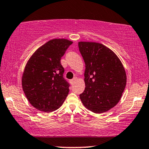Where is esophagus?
Here are the masks:
<instances>
[{
    "instance_id": "obj_1",
    "label": "esophagus",
    "mask_w": 149,
    "mask_h": 149,
    "mask_svg": "<svg viewBox=\"0 0 149 149\" xmlns=\"http://www.w3.org/2000/svg\"><path fill=\"white\" fill-rule=\"evenodd\" d=\"M76 80H77V78H76V77H75V78H73L72 80H71V84H73V83L76 82Z\"/></svg>"
}]
</instances>
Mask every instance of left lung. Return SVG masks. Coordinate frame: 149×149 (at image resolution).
I'll return each mask as SVG.
<instances>
[{
    "label": "left lung",
    "instance_id": "left-lung-1",
    "mask_svg": "<svg viewBox=\"0 0 149 149\" xmlns=\"http://www.w3.org/2000/svg\"><path fill=\"white\" fill-rule=\"evenodd\" d=\"M85 63L84 91L80 95L83 105L101 114L119 102L127 82L125 69L112 49L102 43L79 41Z\"/></svg>",
    "mask_w": 149,
    "mask_h": 149
}]
</instances>
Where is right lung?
<instances>
[{"instance_id":"add662e5","label":"right lung","mask_w":149,"mask_h":149,"mask_svg":"<svg viewBox=\"0 0 149 149\" xmlns=\"http://www.w3.org/2000/svg\"><path fill=\"white\" fill-rule=\"evenodd\" d=\"M73 41L53 39L32 54L24 69L22 86L28 101L44 112L56 110L68 95L69 84L63 77L61 59Z\"/></svg>"}]
</instances>
